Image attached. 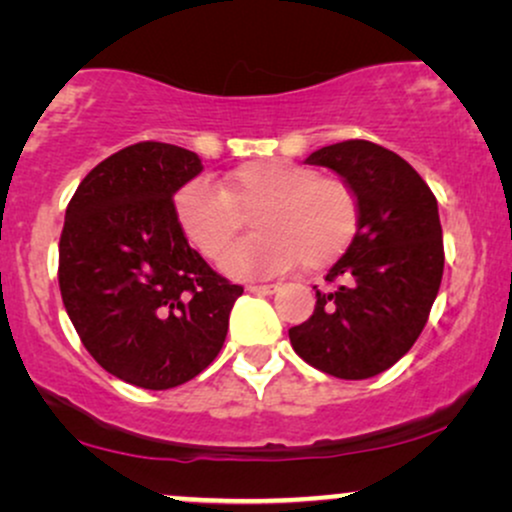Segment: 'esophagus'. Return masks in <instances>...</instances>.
<instances>
[{"instance_id": "esophagus-1", "label": "esophagus", "mask_w": 512, "mask_h": 512, "mask_svg": "<svg viewBox=\"0 0 512 512\" xmlns=\"http://www.w3.org/2000/svg\"><path fill=\"white\" fill-rule=\"evenodd\" d=\"M246 290L256 292V294H275L278 292V285H249Z\"/></svg>"}]
</instances>
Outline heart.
Returning <instances> with one entry per match:
<instances>
[{"label": "heart", "instance_id": "b5f03b06", "mask_svg": "<svg viewBox=\"0 0 512 512\" xmlns=\"http://www.w3.org/2000/svg\"><path fill=\"white\" fill-rule=\"evenodd\" d=\"M251 209L256 234L222 261L232 275L282 273L297 256L304 268H326L345 254L357 232L359 210L350 186L292 160L244 162L218 189L194 179L172 198L179 232L208 261H220L230 249Z\"/></svg>", "mask_w": 512, "mask_h": 512}]
</instances>
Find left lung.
Segmentation results:
<instances>
[{
    "label": "left lung",
    "instance_id": "obj_1",
    "mask_svg": "<svg viewBox=\"0 0 512 512\" xmlns=\"http://www.w3.org/2000/svg\"><path fill=\"white\" fill-rule=\"evenodd\" d=\"M338 172L357 198V234L316 287V309L290 328L294 352L314 369L362 381L410 352L443 278V230L429 184L407 160L352 138L306 158Z\"/></svg>",
    "mask_w": 512,
    "mask_h": 512
}]
</instances>
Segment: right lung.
<instances>
[{
	"label": "right lung",
	"instance_id": "1",
	"mask_svg": "<svg viewBox=\"0 0 512 512\" xmlns=\"http://www.w3.org/2000/svg\"><path fill=\"white\" fill-rule=\"evenodd\" d=\"M201 170L191 150L141 141L95 165L66 206L64 309L90 357L131 386L167 390L201 374L244 292L174 222L172 196Z\"/></svg>",
	"mask_w": 512,
	"mask_h": 512
}]
</instances>
